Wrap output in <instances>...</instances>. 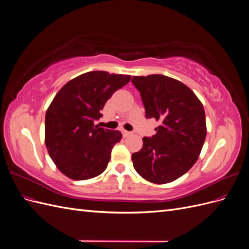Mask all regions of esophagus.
<instances>
[{"label":"esophagus","instance_id":"esophagus-1","mask_svg":"<svg viewBox=\"0 0 249 249\" xmlns=\"http://www.w3.org/2000/svg\"><path fill=\"white\" fill-rule=\"evenodd\" d=\"M131 134H132V133H131V132H129V131H125V130H124V131H123V135H124V137L129 136V135H131Z\"/></svg>","mask_w":249,"mask_h":249}]
</instances>
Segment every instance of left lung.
I'll list each match as a JSON object with an SVG mask.
<instances>
[{"instance_id":"left-lung-1","label":"left lung","mask_w":249,"mask_h":249,"mask_svg":"<svg viewBox=\"0 0 249 249\" xmlns=\"http://www.w3.org/2000/svg\"><path fill=\"white\" fill-rule=\"evenodd\" d=\"M145 117L159 120L153 137L132 155L134 168L148 182L167 184L189 170L197 161L207 135L206 114L192 90L163 74L135 76Z\"/></svg>"}]
</instances>
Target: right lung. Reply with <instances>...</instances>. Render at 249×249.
Segmentation results:
<instances>
[{
  "label": "right lung",
  "mask_w": 249,
  "mask_h": 249,
  "mask_svg": "<svg viewBox=\"0 0 249 249\" xmlns=\"http://www.w3.org/2000/svg\"><path fill=\"white\" fill-rule=\"evenodd\" d=\"M130 80L127 74L89 71L67 82L55 95L47 110L44 141L51 159L67 178L89 179L107 168L123 135L94 122L112 94Z\"/></svg>",
  "instance_id": "add662e5"
}]
</instances>
